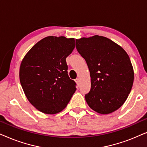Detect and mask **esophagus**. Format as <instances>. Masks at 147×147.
Segmentation results:
<instances>
[{
	"instance_id": "1",
	"label": "esophagus",
	"mask_w": 147,
	"mask_h": 147,
	"mask_svg": "<svg viewBox=\"0 0 147 147\" xmlns=\"http://www.w3.org/2000/svg\"><path fill=\"white\" fill-rule=\"evenodd\" d=\"M76 84H77L79 86L80 82V78H77V79L76 80Z\"/></svg>"
}]
</instances>
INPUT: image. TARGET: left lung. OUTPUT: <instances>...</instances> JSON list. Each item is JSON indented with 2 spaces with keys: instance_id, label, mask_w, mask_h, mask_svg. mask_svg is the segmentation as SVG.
<instances>
[{
  "instance_id": "obj_1",
  "label": "left lung",
  "mask_w": 147,
  "mask_h": 147,
  "mask_svg": "<svg viewBox=\"0 0 147 147\" xmlns=\"http://www.w3.org/2000/svg\"><path fill=\"white\" fill-rule=\"evenodd\" d=\"M76 41L91 77V89L85 95L86 102L99 114L116 111L125 102L133 84L134 70L129 56L120 45L102 36Z\"/></svg>"
}]
</instances>
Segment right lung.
Returning a JSON list of instances; mask_svg holds the SVG:
<instances>
[{"mask_svg": "<svg viewBox=\"0 0 147 147\" xmlns=\"http://www.w3.org/2000/svg\"><path fill=\"white\" fill-rule=\"evenodd\" d=\"M75 48V39L49 37L37 42L20 66L19 78L26 97L36 109L54 114L66 107L76 90L67 74L66 57Z\"/></svg>", "mask_w": 147, "mask_h": 147, "instance_id": "1", "label": "right lung"}]
</instances>
